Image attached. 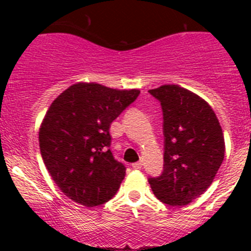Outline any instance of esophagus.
<instances>
[{"label": "esophagus", "instance_id": "34e87169", "mask_svg": "<svg viewBox=\"0 0 251 251\" xmlns=\"http://www.w3.org/2000/svg\"><path fill=\"white\" fill-rule=\"evenodd\" d=\"M142 166H143V163H142V162H136V163H133L132 167L136 168V170H141Z\"/></svg>", "mask_w": 251, "mask_h": 251}]
</instances>
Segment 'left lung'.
Returning <instances> with one entry per match:
<instances>
[{"mask_svg": "<svg viewBox=\"0 0 251 251\" xmlns=\"http://www.w3.org/2000/svg\"><path fill=\"white\" fill-rule=\"evenodd\" d=\"M161 103L163 115V171L148 178L154 196L171 206H183L212 183L225 154L223 129L211 106L178 85L148 90Z\"/></svg>", "mask_w": 251, "mask_h": 251, "instance_id": "left-lung-1", "label": "left lung"}]
</instances>
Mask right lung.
I'll return each mask as SVG.
<instances>
[{"instance_id": "right-lung-1", "label": "right lung", "mask_w": 251, "mask_h": 251, "mask_svg": "<svg viewBox=\"0 0 251 251\" xmlns=\"http://www.w3.org/2000/svg\"><path fill=\"white\" fill-rule=\"evenodd\" d=\"M139 93L77 83L52 101L40 128V152L69 199L94 207L117 194L126 166L110 152L109 127Z\"/></svg>"}]
</instances>
